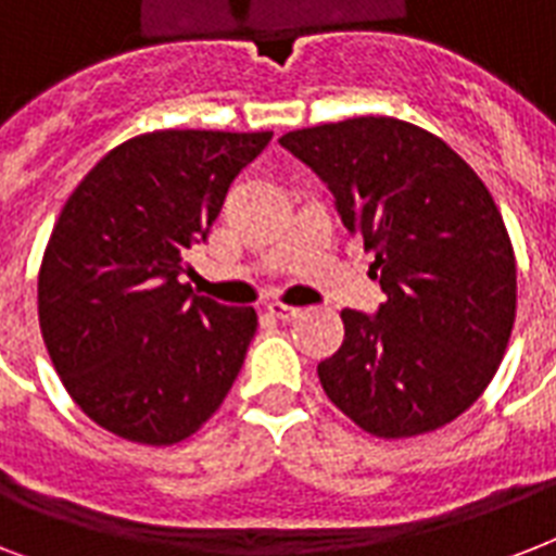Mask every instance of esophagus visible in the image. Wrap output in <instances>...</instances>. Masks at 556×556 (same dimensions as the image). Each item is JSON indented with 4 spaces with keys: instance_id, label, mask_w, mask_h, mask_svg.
Returning a JSON list of instances; mask_svg holds the SVG:
<instances>
[{
    "instance_id": "esophagus-1",
    "label": "esophagus",
    "mask_w": 556,
    "mask_h": 556,
    "mask_svg": "<svg viewBox=\"0 0 556 556\" xmlns=\"http://www.w3.org/2000/svg\"><path fill=\"white\" fill-rule=\"evenodd\" d=\"M268 314L270 317H277V320H294L303 314V308H294V305L286 303H268Z\"/></svg>"
}]
</instances>
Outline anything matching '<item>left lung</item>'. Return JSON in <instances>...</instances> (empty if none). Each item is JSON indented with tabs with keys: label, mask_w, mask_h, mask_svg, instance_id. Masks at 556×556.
Listing matches in <instances>:
<instances>
[{
	"label": "left lung",
	"mask_w": 556,
	"mask_h": 556,
	"mask_svg": "<svg viewBox=\"0 0 556 556\" xmlns=\"http://www.w3.org/2000/svg\"><path fill=\"white\" fill-rule=\"evenodd\" d=\"M279 143L329 185L387 294L375 317L340 312L343 346L317 366L326 395L378 439L439 430L488 389L517 320V256L491 190L397 117H349Z\"/></svg>",
	"instance_id": "8db88e82"
}]
</instances>
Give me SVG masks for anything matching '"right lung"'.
I'll return each instance as SVG.
<instances>
[{
    "label": "right lung",
    "instance_id": "right-lung-1",
    "mask_svg": "<svg viewBox=\"0 0 556 556\" xmlns=\"http://www.w3.org/2000/svg\"><path fill=\"white\" fill-rule=\"evenodd\" d=\"M270 132L159 129L129 138L68 195L42 253L39 331L72 401L117 439L169 447L216 413L256 312L181 282L227 187Z\"/></svg>",
    "mask_w": 556,
    "mask_h": 556
}]
</instances>
